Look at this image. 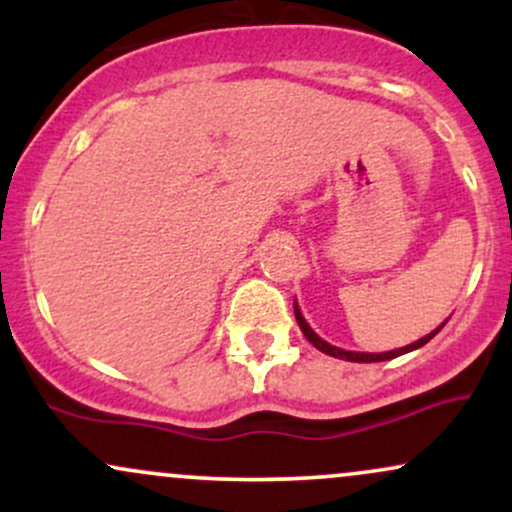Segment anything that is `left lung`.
<instances>
[{"mask_svg":"<svg viewBox=\"0 0 512 512\" xmlns=\"http://www.w3.org/2000/svg\"><path fill=\"white\" fill-rule=\"evenodd\" d=\"M293 313H296V322H298V327H301V332L305 334V339H308L310 344L315 346V349H320L322 354H327V356H334V358H344V361H354V363H375V361H387V358H395V356H402V354H409V351H414V349H419V346H424V344H428L431 342L433 337H436V334L443 330V325L448 320L443 322V325L438 327V330H433L431 334H426V337H421L419 342H414V344H409V346H402V349H395V351H385V354H361V351H344V349H339V346H332V344H327L325 339H320L317 337V334L310 330V325L308 322H305V317L301 315V308H298L296 303H293Z\"/></svg>","mask_w":512,"mask_h":512,"instance_id":"8db88e82","label":"left lung"}]
</instances>
